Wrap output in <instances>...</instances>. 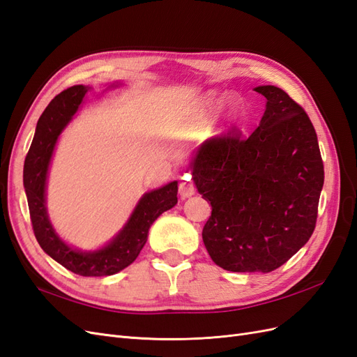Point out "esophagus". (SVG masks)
<instances>
[{
    "mask_svg": "<svg viewBox=\"0 0 357 357\" xmlns=\"http://www.w3.org/2000/svg\"><path fill=\"white\" fill-rule=\"evenodd\" d=\"M178 192H180L181 198H189L193 195V193H195V188H193L192 183L181 181L178 185Z\"/></svg>",
    "mask_w": 357,
    "mask_h": 357,
    "instance_id": "esophagus-1",
    "label": "esophagus"
}]
</instances>
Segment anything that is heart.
<instances>
[{
  "label": "heart",
  "instance_id": "1",
  "mask_svg": "<svg viewBox=\"0 0 357 357\" xmlns=\"http://www.w3.org/2000/svg\"><path fill=\"white\" fill-rule=\"evenodd\" d=\"M214 107H215V102H214V100H211V98H208L207 101L204 102V110L213 112V110H214Z\"/></svg>",
  "mask_w": 357,
  "mask_h": 357
}]
</instances>
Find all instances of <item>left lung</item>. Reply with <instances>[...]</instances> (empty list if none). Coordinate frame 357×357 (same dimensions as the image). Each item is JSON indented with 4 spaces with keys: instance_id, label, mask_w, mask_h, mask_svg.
I'll list each match as a JSON object with an SVG mask.
<instances>
[{
    "instance_id": "8db88e82",
    "label": "left lung",
    "mask_w": 357,
    "mask_h": 357,
    "mask_svg": "<svg viewBox=\"0 0 357 357\" xmlns=\"http://www.w3.org/2000/svg\"><path fill=\"white\" fill-rule=\"evenodd\" d=\"M250 135L238 129L207 139L192 177L211 215L202 240L213 262L232 273H271L304 245L316 228L325 180L317 134L308 114L275 86Z\"/></svg>"
}]
</instances>
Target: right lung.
I'll list each match as a JSON object with an SVG mask.
<instances>
[{
	"label": "right lung",
	"mask_w": 357,
	"mask_h": 357,
	"mask_svg": "<svg viewBox=\"0 0 357 357\" xmlns=\"http://www.w3.org/2000/svg\"><path fill=\"white\" fill-rule=\"evenodd\" d=\"M88 91V86H71L56 95L43 112L37 122L34 139L25 158L24 186L32 229L43 250L74 274L104 277L122 271L135 261L147 241L150 226L162 213L177 204L178 189L177 181H171L164 188L144 193L123 229L100 250H75L59 238L46 210L47 168L59 134L79 110Z\"/></svg>",
	"instance_id": "1"
}]
</instances>
